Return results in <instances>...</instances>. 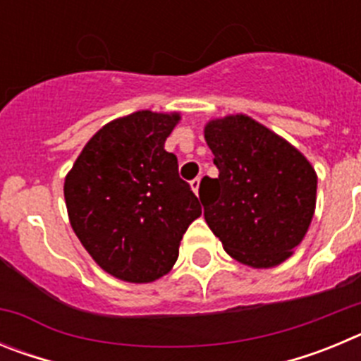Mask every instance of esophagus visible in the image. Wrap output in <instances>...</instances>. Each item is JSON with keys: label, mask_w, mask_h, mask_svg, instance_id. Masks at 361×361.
<instances>
[{"label": "esophagus", "mask_w": 361, "mask_h": 361, "mask_svg": "<svg viewBox=\"0 0 361 361\" xmlns=\"http://www.w3.org/2000/svg\"><path fill=\"white\" fill-rule=\"evenodd\" d=\"M190 186H191V190L195 191V195H197V193H199V188H200V177L193 178V180L190 183Z\"/></svg>", "instance_id": "obj_1"}]
</instances>
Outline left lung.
I'll return each instance as SVG.
<instances>
[{
  "instance_id": "8db88e82",
  "label": "left lung",
  "mask_w": 361,
  "mask_h": 361,
  "mask_svg": "<svg viewBox=\"0 0 361 361\" xmlns=\"http://www.w3.org/2000/svg\"><path fill=\"white\" fill-rule=\"evenodd\" d=\"M204 139L219 177H204L202 206L226 253L257 269L288 260L317 208V171L300 149L250 116L212 119Z\"/></svg>"
}]
</instances>
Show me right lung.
<instances>
[{
	"mask_svg": "<svg viewBox=\"0 0 361 361\" xmlns=\"http://www.w3.org/2000/svg\"><path fill=\"white\" fill-rule=\"evenodd\" d=\"M180 114L141 110L110 121L65 177L70 226L108 275L149 283L170 273L199 199L178 177L166 137Z\"/></svg>",
	"mask_w": 361,
	"mask_h": 361,
	"instance_id": "add662e5",
	"label": "right lung"
}]
</instances>
